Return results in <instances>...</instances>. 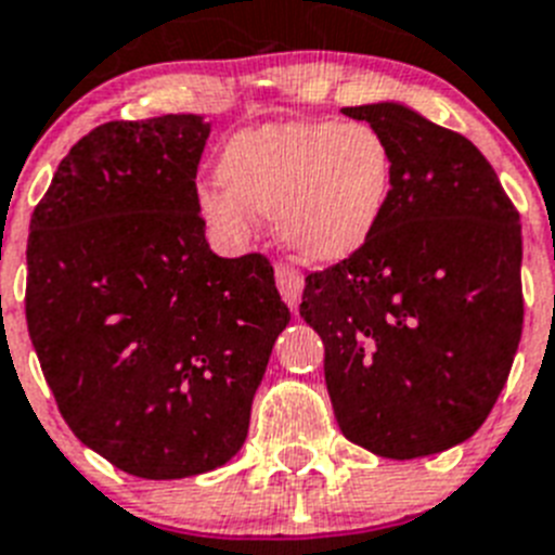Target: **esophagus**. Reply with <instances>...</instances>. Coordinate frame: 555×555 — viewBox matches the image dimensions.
Masks as SVG:
<instances>
[{
	"label": "esophagus",
	"mask_w": 555,
	"mask_h": 555,
	"mask_svg": "<svg viewBox=\"0 0 555 555\" xmlns=\"http://www.w3.org/2000/svg\"><path fill=\"white\" fill-rule=\"evenodd\" d=\"M276 287L282 293L284 305L296 310L298 301H301V291H305V279L298 276L296 268H291V264H276Z\"/></svg>",
	"instance_id": "1"
}]
</instances>
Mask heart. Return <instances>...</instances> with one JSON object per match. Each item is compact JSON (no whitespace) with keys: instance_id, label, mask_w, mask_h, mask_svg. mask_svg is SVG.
Wrapping results in <instances>:
<instances>
[{"instance_id":"1","label":"heart","mask_w":555,"mask_h":555,"mask_svg":"<svg viewBox=\"0 0 555 555\" xmlns=\"http://www.w3.org/2000/svg\"><path fill=\"white\" fill-rule=\"evenodd\" d=\"M218 176L201 184L197 211L234 240L254 211L273 215L291 254L310 264L354 257L383 225L397 184L391 142L369 122L284 119L245 128L225 142Z\"/></svg>"}]
</instances>
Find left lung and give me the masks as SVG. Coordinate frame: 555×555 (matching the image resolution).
I'll return each instance as SVG.
<instances>
[{
  "label": "left lung",
  "instance_id": "8db88e82",
  "mask_svg": "<svg viewBox=\"0 0 555 555\" xmlns=\"http://www.w3.org/2000/svg\"><path fill=\"white\" fill-rule=\"evenodd\" d=\"M393 147L397 184L363 250L310 273L301 318L324 340L337 427L379 457L478 433L522 335V229L466 137L402 103L344 108Z\"/></svg>",
  "mask_w": 555,
  "mask_h": 555
}]
</instances>
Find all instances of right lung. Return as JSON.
<instances>
[{"label":"right lung","mask_w":555,"mask_h":555,"mask_svg":"<svg viewBox=\"0 0 555 555\" xmlns=\"http://www.w3.org/2000/svg\"><path fill=\"white\" fill-rule=\"evenodd\" d=\"M211 125L105 122L66 153L27 240V330L57 411L117 469L178 480L245 444L291 310L262 254L223 259L195 204Z\"/></svg>","instance_id":"add662e5"}]
</instances>
